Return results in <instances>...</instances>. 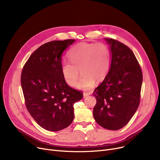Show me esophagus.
<instances>
[{
  "label": "esophagus",
  "instance_id": "esophagus-1",
  "mask_svg": "<svg viewBox=\"0 0 160 160\" xmlns=\"http://www.w3.org/2000/svg\"><path fill=\"white\" fill-rule=\"evenodd\" d=\"M90 95H91L90 92H84V93H83V97H86Z\"/></svg>",
  "mask_w": 160,
  "mask_h": 160
}]
</instances>
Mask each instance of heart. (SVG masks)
Returning <instances> with one entry per match:
<instances>
[{
    "mask_svg": "<svg viewBox=\"0 0 160 160\" xmlns=\"http://www.w3.org/2000/svg\"><path fill=\"white\" fill-rule=\"evenodd\" d=\"M68 56L70 62H63L61 70L65 81L72 87L77 84L79 70L82 76L78 88L89 89L95 80H104L110 69V50L102 43H80L71 49Z\"/></svg>",
    "mask_w": 160,
    "mask_h": 160,
    "instance_id": "b5f03b06",
    "label": "heart"
}]
</instances>
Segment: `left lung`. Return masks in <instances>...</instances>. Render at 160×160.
Here are the masks:
<instances>
[{"instance_id":"left-lung-1","label":"left lung","mask_w":160,"mask_h":160,"mask_svg":"<svg viewBox=\"0 0 160 160\" xmlns=\"http://www.w3.org/2000/svg\"><path fill=\"white\" fill-rule=\"evenodd\" d=\"M106 40L110 45L112 63L106 77L93 91L97 99L93 116L102 127L117 130L130 121L138 110L142 74L128 47L116 39Z\"/></svg>"}]
</instances>
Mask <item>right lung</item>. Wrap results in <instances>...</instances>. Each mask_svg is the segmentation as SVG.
<instances>
[{"mask_svg":"<svg viewBox=\"0 0 160 160\" xmlns=\"http://www.w3.org/2000/svg\"><path fill=\"white\" fill-rule=\"evenodd\" d=\"M75 39L52 41L40 46L25 63L21 76L25 105L43 128L56 132L72 123L73 104L82 91L67 84L62 73V55Z\"/></svg>","mask_w":160,"mask_h":160,"instance_id":"add662e5","label":"right lung"}]
</instances>
